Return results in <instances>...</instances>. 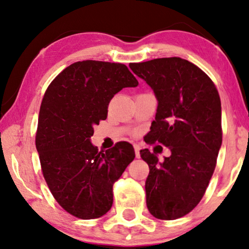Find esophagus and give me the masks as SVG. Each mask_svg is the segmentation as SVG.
Masks as SVG:
<instances>
[{
    "label": "esophagus",
    "mask_w": 249,
    "mask_h": 249,
    "mask_svg": "<svg viewBox=\"0 0 249 249\" xmlns=\"http://www.w3.org/2000/svg\"><path fill=\"white\" fill-rule=\"evenodd\" d=\"M134 150H135L136 158H140V150H141V147L139 145H136V144H134Z\"/></svg>",
    "instance_id": "34e87169"
}]
</instances>
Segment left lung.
<instances>
[{"label":"left lung","instance_id":"obj_1","mask_svg":"<svg viewBox=\"0 0 249 249\" xmlns=\"http://www.w3.org/2000/svg\"><path fill=\"white\" fill-rule=\"evenodd\" d=\"M129 68L153 89L159 102L144 141L171 151L163 162L147 148L140 152L150 168L147 209L158 219H178L200 202L216 168L222 142L219 94L206 72L179 57L129 64Z\"/></svg>","mask_w":249,"mask_h":249}]
</instances>
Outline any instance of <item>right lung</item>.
Returning <instances> with one entry per match:
<instances>
[{
    "label": "right lung",
    "instance_id": "add662e5",
    "mask_svg": "<svg viewBox=\"0 0 249 249\" xmlns=\"http://www.w3.org/2000/svg\"><path fill=\"white\" fill-rule=\"evenodd\" d=\"M139 81L123 64L77 61L51 81L40 106L36 146L44 180L64 209L80 219L105 214L113 184L135 158L128 142L106 152L90 143L115 94Z\"/></svg>",
    "mask_w": 249,
    "mask_h": 249
}]
</instances>
